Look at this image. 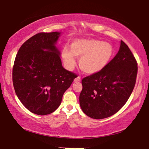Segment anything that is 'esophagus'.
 <instances>
[{
	"instance_id": "34e87169",
	"label": "esophagus",
	"mask_w": 149,
	"mask_h": 149,
	"mask_svg": "<svg viewBox=\"0 0 149 149\" xmlns=\"http://www.w3.org/2000/svg\"><path fill=\"white\" fill-rule=\"evenodd\" d=\"M80 80H81V79H80V77H77V78H74V82H80Z\"/></svg>"
}]
</instances>
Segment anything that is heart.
I'll list each match as a JSON object with an SVG mask.
<instances>
[{
    "label": "heart",
    "instance_id": "heart-1",
    "mask_svg": "<svg viewBox=\"0 0 149 149\" xmlns=\"http://www.w3.org/2000/svg\"><path fill=\"white\" fill-rule=\"evenodd\" d=\"M115 54V49L109 43L95 39H77L72 42L71 49L65 47L61 57L69 70L76 65L74 56L79 60V67L88 74L99 72L106 67Z\"/></svg>",
    "mask_w": 149,
    "mask_h": 149
}]
</instances>
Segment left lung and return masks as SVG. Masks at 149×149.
I'll return each mask as SVG.
<instances>
[{
  "label": "left lung",
  "mask_w": 149,
  "mask_h": 149,
  "mask_svg": "<svg viewBox=\"0 0 149 149\" xmlns=\"http://www.w3.org/2000/svg\"><path fill=\"white\" fill-rule=\"evenodd\" d=\"M137 74V63L124 41L108 65L96 74L84 78L79 97L84 113L95 119L116 113L132 93Z\"/></svg>",
  "instance_id": "obj_1"
}]
</instances>
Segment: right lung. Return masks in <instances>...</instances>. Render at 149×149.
Returning a JSON list of instances; mask_svg holds the SVG:
<instances>
[{
    "label": "right lung",
    "mask_w": 149,
    "mask_h": 149,
    "mask_svg": "<svg viewBox=\"0 0 149 149\" xmlns=\"http://www.w3.org/2000/svg\"><path fill=\"white\" fill-rule=\"evenodd\" d=\"M60 35L54 32L32 36L22 45L14 61L12 80L17 96L25 108L40 116L59 107L76 78L61 65L60 52L55 46Z\"/></svg>",
    "instance_id": "1"
}]
</instances>
